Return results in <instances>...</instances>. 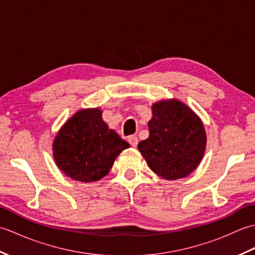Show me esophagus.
<instances>
[{
    "mask_svg": "<svg viewBox=\"0 0 255 255\" xmlns=\"http://www.w3.org/2000/svg\"><path fill=\"white\" fill-rule=\"evenodd\" d=\"M128 142L130 143L132 147H137V144H138L137 136H134V134H132V136H129L128 137Z\"/></svg>",
    "mask_w": 255,
    "mask_h": 255,
    "instance_id": "1",
    "label": "esophagus"
}]
</instances>
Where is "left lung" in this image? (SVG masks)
I'll return each mask as SVG.
<instances>
[{
	"label": "left lung",
	"mask_w": 255,
	"mask_h": 255,
	"mask_svg": "<svg viewBox=\"0 0 255 255\" xmlns=\"http://www.w3.org/2000/svg\"><path fill=\"white\" fill-rule=\"evenodd\" d=\"M148 126L149 138L139 142L138 150L156 175L174 181L199 165L207 138L202 121L187 105L177 100L155 103Z\"/></svg>",
	"instance_id": "left-lung-1"
}]
</instances>
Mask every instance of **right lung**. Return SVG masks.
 Returning <instances> with one entry per match:
<instances>
[{
	"instance_id": "right-lung-1",
	"label": "right lung",
	"mask_w": 255,
	"mask_h": 255,
	"mask_svg": "<svg viewBox=\"0 0 255 255\" xmlns=\"http://www.w3.org/2000/svg\"><path fill=\"white\" fill-rule=\"evenodd\" d=\"M129 143L110 129L99 108L81 110L67 121L53 140L59 169L75 181L90 183L108 174Z\"/></svg>"
}]
</instances>
